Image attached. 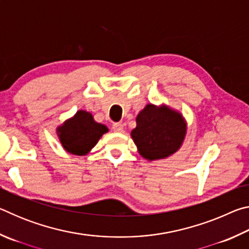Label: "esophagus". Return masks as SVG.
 Wrapping results in <instances>:
<instances>
[{
    "instance_id": "esophagus-1",
    "label": "esophagus",
    "mask_w": 249,
    "mask_h": 249,
    "mask_svg": "<svg viewBox=\"0 0 249 249\" xmlns=\"http://www.w3.org/2000/svg\"><path fill=\"white\" fill-rule=\"evenodd\" d=\"M112 129L114 130V132H119V133H121V132H123L124 127H123V125H122L121 123H114V124L112 125Z\"/></svg>"
}]
</instances>
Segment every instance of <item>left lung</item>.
Here are the masks:
<instances>
[{"mask_svg":"<svg viewBox=\"0 0 249 249\" xmlns=\"http://www.w3.org/2000/svg\"><path fill=\"white\" fill-rule=\"evenodd\" d=\"M132 137L140 154L149 160L166 158L179 149L185 135L180 114L166 107L148 104L136 117Z\"/></svg>","mask_w":249,"mask_h":249,"instance_id":"obj_1","label":"left lung"}]
</instances>
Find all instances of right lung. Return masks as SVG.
<instances>
[{
    "mask_svg": "<svg viewBox=\"0 0 249 249\" xmlns=\"http://www.w3.org/2000/svg\"><path fill=\"white\" fill-rule=\"evenodd\" d=\"M107 132V126L96 123L90 113L86 111H79L73 119L67 121L58 128L64 148L74 155L87 154Z\"/></svg>",
    "mask_w": 249,
    "mask_h": 249,
    "instance_id": "1",
    "label": "right lung"
}]
</instances>
